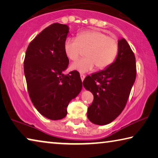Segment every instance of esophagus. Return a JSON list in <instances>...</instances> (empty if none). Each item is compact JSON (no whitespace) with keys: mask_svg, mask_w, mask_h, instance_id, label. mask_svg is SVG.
Segmentation results:
<instances>
[{"mask_svg":"<svg viewBox=\"0 0 158 158\" xmlns=\"http://www.w3.org/2000/svg\"><path fill=\"white\" fill-rule=\"evenodd\" d=\"M80 77H81V81H84V79H85V75H84V74H80Z\"/></svg>","mask_w":158,"mask_h":158,"instance_id":"esophagus-1","label":"esophagus"}]
</instances>
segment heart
Listing matches in <instances>:
<instances>
[{
	"label": "heart",
	"instance_id": "b5f03b06",
	"mask_svg": "<svg viewBox=\"0 0 158 158\" xmlns=\"http://www.w3.org/2000/svg\"><path fill=\"white\" fill-rule=\"evenodd\" d=\"M86 50V57L73 62L70 69L80 73L108 67L116 57L118 46L116 40L100 30L92 29L80 32L77 38H67L64 42V51L71 60H76Z\"/></svg>",
	"mask_w": 158,
	"mask_h": 158
}]
</instances>
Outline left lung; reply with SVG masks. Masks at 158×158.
Here are the masks:
<instances>
[{
    "label": "left lung",
    "mask_w": 158,
    "mask_h": 158,
    "mask_svg": "<svg viewBox=\"0 0 158 158\" xmlns=\"http://www.w3.org/2000/svg\"><path fill=\"white\" fill-rule=\"evenodd\" d=\"M136 58L124 38L118 40L115 60L101 71L86 77L84 88L94 95L87 117L98 125L110 124L123 110L136 79Z\"/></svg>",
    "instance_id": "8db88e82"
}]
</instances>
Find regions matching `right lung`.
<instances>
[{
	"label": "right lung",
	"instance_id": "right-lung-1",
	"mask_svg": "<svg viewBox=\"0 0 158 158\" xmlns=\"http://www.w3.org/2000/svg\"><path fill=\"white\" fill-rule=\"evenodd\" d=\"M69 29L67 25L59 23L46 27L29 44L24 61L32 103L40 114L52 120L66 116L69 102L82 89L78 72L63 74L69 64L64 51Z\"/></svg>",
	"mask_w": 158,
	"mask_h": 158
}]
</instances>
